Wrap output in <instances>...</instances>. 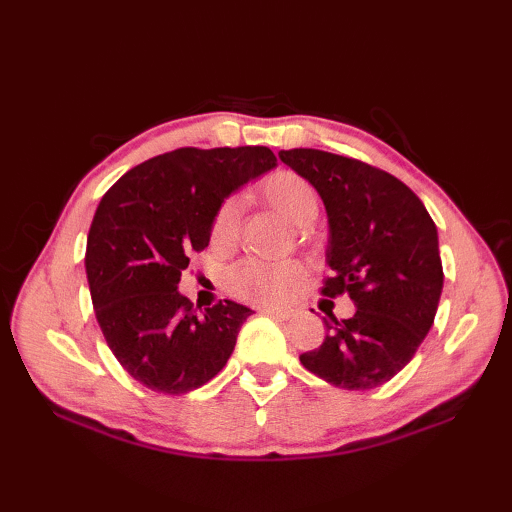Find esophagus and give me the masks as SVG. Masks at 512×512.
I'll return each mask as SVG.
<instances>
[{
    "instance_id": "obj_1",
    "label": "esophagus",
    "mask_w": 512,
    "mask_h": 512,
    "mask_svg": "<svg viewBox=\"0 0 512 512\" xmlns=\"http://www.w3.org/2000/svg\"><path fill=\"white\" fill-rule=\"evenodd\" d=\"M262 312L268 314V317L279 319V321H286L290 317H295V310H292V308H262Z\"/></svg>"
}]
</instances>
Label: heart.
Returning a JSON list of instances; mask_svg holds the SVG:
<instances>
[{
    "mask_svg": "<svg viewBox=\"0 0 512 512\" xmlns=\"http://www.w3.org/2000/svg\"><path fill=\"white\" fill-rule=\"evenodd\" d=\"M262 193L275 211L295 226H308L319 215V193L312 184L295 171L279 169L262 182ZM242 204L228 198L220 204L211 220V244L215 248H231L239 237ZM299 262H264V259H244L226 275V286L237 299L259 306H273L303 279Z\"/></svg>",
    "mask_w": 512,
    "mask_h": 512,
    "instance_id": "heart-1",
    "label": "heart"
}]
</instances>
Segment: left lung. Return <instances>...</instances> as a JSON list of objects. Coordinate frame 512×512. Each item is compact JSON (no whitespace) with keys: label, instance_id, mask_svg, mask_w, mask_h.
I'll use <instances>...</instances> for the list:
<instances>
[{"label":"left lung","instance_id":"1","mask_svg":"<svg viewBox=\"0 0 512 512\" xmlns=\"http://www.w3.org/2000/svg\"><path fill=\"white\" fill-rule=\"evenodd\" d=\"M325 204L332 275L321 295H347L350 319H323L328 334L301 365L341 389H374L405 367L436 319L442 295L438 228L420 198L391 173L321 149L279 151Z\"/></svg>","mask_w":512,"mask_h":512}]
</instances>
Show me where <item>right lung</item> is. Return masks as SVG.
I'll return each instance as SVG.
<instances>
[{
  "instance_id": "1",
  "label": "right lung",
  "mask_w": 512,
  "mask_h": 512,
  "mask_svg": "<svg viewBox=\"0 0 512 512\" xmlns=\"http://www.w3.org/2000/svg\"><path fill=\"white\" fill-rule=\"evenodd\" d=\"M273 167L268 147H182L145 160L103 195L85 273L105 341L140 385L187 394L231 358L253 310L224 299L198 312L178 284L189 255L209 246L220 204Z\"/></svg>"
}]
</instances>
